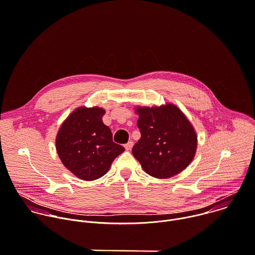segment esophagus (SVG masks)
Listing matches in <instances>:
<instances>
[{
	"label": "esophagus",
	"instance_id": "obj_1",
	"mask_svg": "<svg viewBox=\"0 0 255 255\" xmlns=\"http://www.w3.org/2000/svg\"><path fill=\"white\" fill-rule=\"evenodd\" d=\"M132 145H133V142H132L131 140H129L128 143L125 144V148H126L127 150H130L131 147H132Z\"/></svg>",
	"mask_w": 255,
	"mask_h": 255
}]
</instances>
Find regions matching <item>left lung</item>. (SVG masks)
Masks as SVG:
<instances>
[{"instance_id":"left-lung-1","label":"left lung","mask_w":255,"mask_h":255,"mask_svg":"<svg viewBox=\"0 0 255 255\" xmlns=\"http://www.w3.org/2000/svg\"><path fill=\"white\" fill-rule=\"evenodd\" d=\"M141 136L132 147L143 170L156 178H169L184 170L197 148V134L175 105L134 108Z\"/></svg>"}]
</instances>
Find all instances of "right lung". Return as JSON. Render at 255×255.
<instances>
[{
	"instance_id": "1",
	"label": "right lung",
	"mask_w": 255,
	"mask_h": 255,
	"mask_svg": "<svg viewBox=\"0 0 255 255\" xmlns=\"http://www.w3.org/2000/svg\"><path fill=\"white\" fill-rule=\"evenodd\" d=\"M103 108H77L61 125L56 149L64 166L78 178L91 181L104 176L125 147L113 141L103 123Z\"/></svg>"
}]
</instances>
